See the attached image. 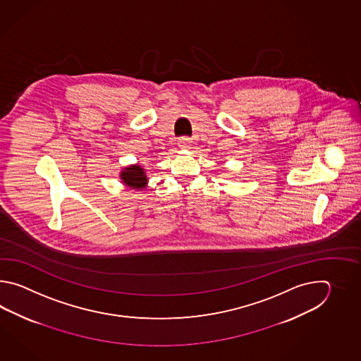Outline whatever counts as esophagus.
Segmentation results:
<instances>
[{
  "label": "esophagus",
  "instance_id": "34e87169",
  "mask_svg": "<svg viewBox=\"0 0 361 361\" xmlns=\"http://www.w3.org/2000/svg\"><path fill=\"white\" fill-rule=\"evenodd\" d=\"M191 143V138H188V137H180L179 140H178V146H179V148H182V149H187V148H190Z\"/></svg>",
  "mask_w": 361,
  "mask_h": 361
}]
</instances>
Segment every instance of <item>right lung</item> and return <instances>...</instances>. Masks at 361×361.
Instances as JSON below:
<instances>
[{"mask_svg": "<svg viewBox=\"0 0 361 361\" xmlns=\"http://www.w3.org/2000/svg\"><path fill=\"white\" fill-rule=\"evenodd\" d=\"M120 178L123 180V184H126L130 188H137V190H142L145 188L147 184V176L145 173V169L140 168L139 165H130L128 168L121 171Z\"/></svg>", "mask_w": 361, "mask_h": 361, "instance_id": "1", "label": "right lung"}]
</instances>
